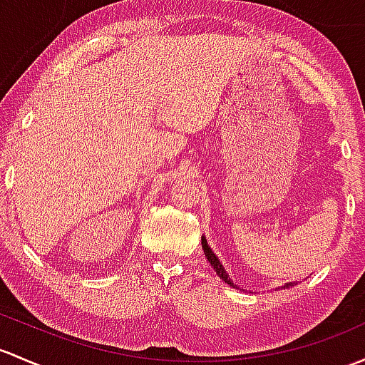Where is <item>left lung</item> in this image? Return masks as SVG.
I'll return each instance as SVG.
<instances>
[{
	"label": "left lung",
	"mask_w": 365,
	"mask_h": 365,
	"mask_svg": "<svg viewBox=\"0 0 365 365\" xmlns=\"http://www.w3.org/2000/svg\"><path fill=\"white\" fill-rule=\"evenodd\" d=\"M201 243H202V250H205V255H206V259L210 260V264H212V266H213V269L217 271V274L220 276V278L224 279L225 283H229V285L234 287V289H240V287H236V285H234V283L231 282V278H229L227 273H225L224 266H222V264H220V260H218V259H217V255H215V253L212 252V248L208 247V243H206V240H205V237H202V241H201ZM285 287H287V289H289V287H290V283H287Z\"/></svg>",
	"instance_id": "obj_1"
}]
</instances>
